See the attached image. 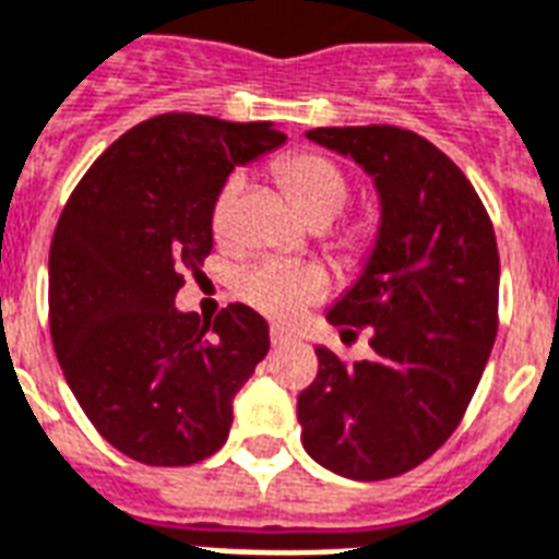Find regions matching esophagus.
Here are the masks:
<instances>
[{"label":"esophagus","instance_id":"esophagus-1","mask_svg":"<svg viewBox=\"0 0 559 559\" xmlns=\"http://www.w3.org/2000/svg\"><path fill=\"white\" fill-rule=\"evenodd\" d=\"M292 342V333H285L283 326H271V344L274 347H283V344Z\"/></svg>","mask_w":559,"mask_h":559}]
</instances>
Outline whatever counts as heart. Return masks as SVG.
I'll use <instances>...</instances> for the list:
<instances>
[{"label": "heart", "mask_w": 559, "mask_h": 559, "mask_svg": "<svg viewBox=\"0 0 559 559\" xmlns=\"http://www.w3.org/2000/svg\"><path fill=\"white\" fill-rule=\"evenodd\" d=\"M274 174L288 200L309 224H330L350 197V185H347L342 167L321 153L285 155L274 165ZM238 194H241V176H229L212 203V233L217 241H226L233 235ZM371 238H374L371 226L356 224L338 235V250L344 253V259L356 262L368 253ZM321 288L324 283L314 271L297 267L283 259H262V262L250 264L235 283L238 297L271 321L297 318L306 306L321 297Z\"/></svg>", "instance_id": "heart-1"}]
</instances>
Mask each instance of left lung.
<instances>
[{"label": "left lung", "mask_w": 559, "mask_h": 559, "mask_svg": "<svg viewBox=\"0 0 559 559\" xmlns=\"http://www.w3.org/2000/svg\"><path fill=\"white\" fill-rule=\"evenodd\" d=\"M309 141L374 179L380 226L362 274L326 312L371 359L318 344V377L297 397L306 454L350 480H385L436 454L463 421L498 333L492 221L460 167L397 126H330Z\"/></svg>", "instance_id": "8db88e82"}]
</instances>
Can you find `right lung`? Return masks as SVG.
I'll return each mask as SVG.
<instances>
[{
    "label": "right lung",
    "instance_id": "obj_1",
    "mask_svg": "<svg viewBox=\"0 0 559 559\" xmlns=\"http://www.w3.org/2000/svg\"><path fill=\"white\" fill-rule=\"evenodd\" d=\"M274 123L158 115L96 158L49 247L58 362L105 442L146 465L212 456L233 397L262 362L267 321L229 304L215 321L176 309L212 253V203L238 165L283 144Z\"/></svg>",
    "mask_w": 559,
    "mask_h": 559
}]
</instances>
